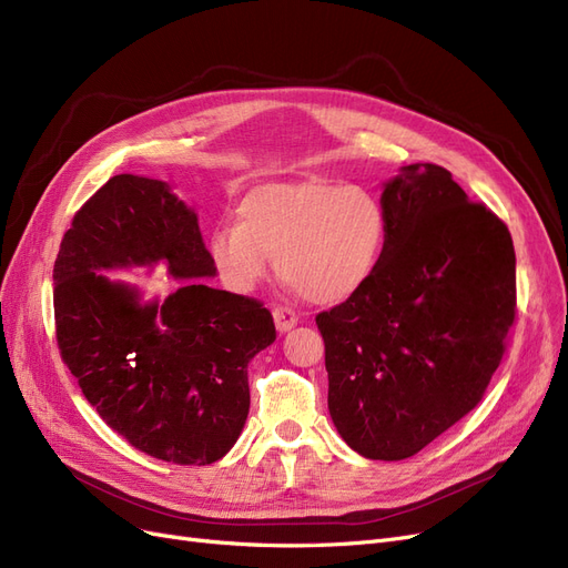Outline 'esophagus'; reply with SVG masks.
Wrapping results in <instances>:
<instances>
[{
	"instance_id": "esophagus-1",
	"label": "esophagus",
	"mask_w": 568,
	"mask_h": 568,
	"mask_svg": "<svg viewBox=\"0 0 568 568\" xmlns=\"http://www.w3.org/2000/svg\"><path fill=\"white\" fill-rule=\"evenodd\" d=\"M272 317H275V326H277V331H282V334H286V331H291L293 326L298 324L296 310H291L286 305H280V307L272 310Z\"/></svg>"
}]
</instances>
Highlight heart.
Returning <instances> with one entry per match:
<instances>
[{
  "mask_svg": "<svg viewBox=\"0 0 568 568\" xmlns=\"http://www.w3.org/2000/svg\"><path fill=\"white\" fill-rule=\"evenodd\" d=\"M240 223L211 232L209 251L227 286L251 291L280 277L320 305L347 301L374 275L387 242V216L374 192L324 179L253 187Z\"/></svg>",
  "mask_w": 568,
  "mask_h": 568,
  "instance_id": "1",
  "label": "heart"
}]
</instances>
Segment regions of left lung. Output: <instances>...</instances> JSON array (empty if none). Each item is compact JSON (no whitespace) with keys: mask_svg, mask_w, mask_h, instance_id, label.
<instances>
[{"mask_svg":"<svg viewBox=\"0 0 568 568\" xmlns=\"http://www.w3.org/2000/svg\"><path fill=\"white\" fill-rule=\"evenodd\" d=\"M381 204L376 272L317 328L341 437L364 458L404 460L484 397L515 324V246L437 164L402 166Z\"/></svg>","mask_w":568,"mask_h":568,"instance_id":"1","label":"left lung"}]
</instances>
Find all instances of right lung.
Returning <instances> with one entry per match:
<instances>
[{
	"label": "right lung",
	"instance_id": "obj_1",
	"mask_svg": "<svg viewBox=\"0 0 568 568\" xmlns=\"http://www.w3.org/2000/svg\"><path fill=\"white\" fill-rule=\"evenodd\" d=\"M164 260L162 304L98 268ZM197 213L166 183L122 173L74 213L53 265L55 341L84 397L133 448L175 465L221 460L248 416V362L275 343L261 301L211 288Z\"/></svg>",
	"mask_w": 568,
	"mask_h": 568
}]
</instances>
